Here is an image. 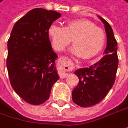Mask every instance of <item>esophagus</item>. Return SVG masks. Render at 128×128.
<instances>
[{"label": "esophagus", "instance_id": "obj_1", "mask_svg": "<svg viewBox=\"0 0 128 128\" xmlns=\"http://www.w3.org/2000/svg\"><path fill=\"white\" fill-rule=\"evenodd\" d=\"M58 66L60 68V76L61 78H65L68 76L67 72L68 70H73L74 68L73 62L69 58L65 56L60 57L58 60Z\"/></svg>", "mask_w": 128, "mask_h": 128}]
</instances>
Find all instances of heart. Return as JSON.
I'll return each instance as SVG.
<instances>
[{"label": "heart", "instance_id": "obj_1", "mask_svg": "<svg viewBox=\"0 0 128 128\" xmlns=\"http://www.w3.org/2000/svg\"><path fill=\"white\" fill-rule=\"evenodd\" d=\"M48 35L57 51L64 50L73 39L74 45L70 49V52L85 60L97 56L102 51L106 42L103 30L83 18L66 21L65 27L52 24L48 28Z\"/></svg>", "mask_w": 128, "mask_h": 128}]
</instances>
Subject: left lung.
I'll list each match as a JSON object with an SVG mask.
<instances>
[{
	"label": "left lung",
	"instance_id": "obj_1",
	"mask_svg": "<svg viewBox=\"0 0 128 128\" xmlns=\"http://www.w3.org/2000/svg\"><path fill=\"white\" fill-rule=\"evenodd\" d=\"M99 18L104 24L107 38L105 55L92 66L75 71L79 83L73 90L72 99L82 107L95 105L105 97L114 83L118 67V43L112 27L103 18Z\"/></svg>",
	"mask_w": 128,
	"mask_h": 128
}]
</instances>
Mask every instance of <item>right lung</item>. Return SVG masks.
I'll use <instances>...</instances> for the list:
<instances>
[{
  "label": "right lung",
  "instance_id": "obj_1",
  "mask_svg": "<svg viewBox=\"0 0 128 128\" xmlns=\"http://www.w3.org/2000/svg\"><path fill=\"white\" fill-rule=\"evenodd\" d=\"M60 16L54 10H31L16 22L8 41L6 66L10 84L32 105L46 102L59 79L54 65L58 55L51 46L48 28Z\"/></svg>",
  "mask_w": 128,
  "mask_h": 128
}]
</instances>
